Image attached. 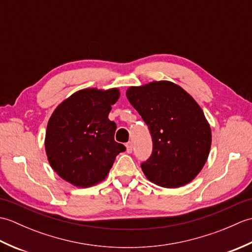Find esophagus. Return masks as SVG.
Returning <instances> with one entry per match:
<instances>
[{
  "instance_id": "esophagus-1",
  "label": "esophagus",
  "mask_w": 252,
  "mask_h": 252,
  "mask_svg": "<svg viewBox=\"0 0 252 252\" xmlns=\"http://www.w3.org/2000/svg\"><path fill=\"white\" fill-rule=\"evenodd\" d=\"M126 153H127V154H131V153H132V151H133V146H132V143H131V142H129V143H126Z\"/></svg>"
}]
</instances>
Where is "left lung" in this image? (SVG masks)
<instances>
[{
  "instance_id": "1",
  "label": "left lung",
  "mask_w": 252,
  "mask_h": 252,
  "mask_svg": "<svg viewBox=\"0 0 252 252\" xmlns=\"http://www.w3.org/2000/svg\"><path fill=\"white\" fill-rule=\"evenodd\" d=\"M126 97L153 138L151 157L141 164L146 178L167 189L189 183L203 168L211 147V129L200 106L170 81L131 87Z\"/></svg>"
}]
</instances>
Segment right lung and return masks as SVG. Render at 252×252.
I'll return each mask as SVG.
<instances>
[{
  "mask_svg": "<svg viewBox=\"0 0 252 252\" xmlns=\"http://www.w3.org/2000/svg\"><path fill=\"white\" fill-rule=\"evenodd\" d=\"M120 96L118 89H84L57 106L46 127L45 152L52 169L77 187L103 181L126 147L115 141L108 119Z\"/></svg>",
  "mask_w": 252,
  "mask_h": 252,
  "instance_id": "1",
  "label": "right lung"
}]
</instances>
